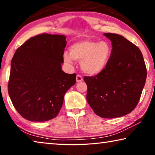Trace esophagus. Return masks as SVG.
Masks as SVG:
<instances>
[{"mask_svg": "<svg viewBox=\"0 0 155 155\" xmlns=\"http://www.w3.org/2000/svg\"><path fill=\"white\" fill-rule=\"evenodd\" d=\"M76 80H77V82H81L83 81V77L81 75L77 74V77H76Z\"/></svg>", "mask_w": 155, "mask_h": 155, "instance_id": "34e87169", "label": "esophagus"}]
</instances>
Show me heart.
Instances as JSON below:
<instances>
[{
	"mask_svg": "<svg viewBox=\"0 0 155 155\" xmlns=\"http://www.w3.org/2000/svg\"><path fill=\"white\" fill-rule=\"evenodd\" d=\"M70 54L64 53V61L72 64L73 60L81 61V67L86 74L96 75L105 69L111 54V47L107 41L88 39L76 41L69 48Z\"/></svg>",
	"mask_w": 155,
	"mask_h": 155,
	"instance_id": "1",
	"label": "heart"
}]
</instances>
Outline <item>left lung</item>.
Listing matches in <instances>:
<instances>
[{
  "mask_svg": "<svg viewBox=\"0 0 155 155\" xmlns=\"http://www.w3.org/2000/svg\"><path fill=\"white\" fill-rule=\"evenodd\" d=\"M111 41V54L103 72L85 77L87 101L96 115L103 118L122 117L134 109L145 85L147 71L137 46L122 35L104 33Z\"/></svg>",
  "mask_w": 155,
  "mask_h": 155,
  "instance_id": "8db88e82",
  "label": "left lung"
}]
</instances>
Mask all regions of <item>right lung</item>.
I'll list each match as a JSON object with an SVG mask.
<instances>
[{
	"label": "right lung",
	"mask_w": 155,
	"mask_h": 155,
	"mask_svg": "<svg viewBox=\"0 0 155 155\" xmlns=\"http://www.w3.org/2000/svg\"><path fill=\"white\" fill-rule=\"evenodd\" d=\"M65 39L40 34L26 41L13 57L8 92L15 109L26 120L41 122L55 117L65 94L76 83V74L61 70Z\"/></svg>",
	"instance_id": "add662e5"
}]
</instances>
